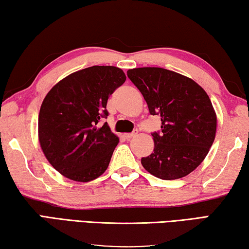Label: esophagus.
Listing matches in <instances>:
<instances>
[{
	"label": "esophagus",
	"instance_id": "34e87169",
	"mask_svg": "<svg viewBox=\"0 0 249 249\" xmlns=\"http://www.w3.org/2000/svg\"><path fill=\"white\" fill-rule=\"evenodd\" d=\"M125 139H131V138H134L138 136V130H136V131H133L132 133H124V134Z\"/></svg>",
	"mask_w": 249,
	"mask_h": 249
}]
</instances>
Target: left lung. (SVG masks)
Wrapping results in <instances>:
<instances>
[{
    "label": "left lung",
    "mask_w": 249,
    "mask_h": 249,
    "mask_svg": "<svg viewBox=\"0 0 249 249\" xmlns=\"http://www.w3.org/2000/svg\"><path fill=\"white\" fill-rule=\"evenodd\" d=\"M151 115L160 116L162 131L152 134L154 152L141 164L164 180L185 177L206 159L216 132V113L201 86L162 68L128 70Z\"/></svg>",
    "instance_id": "left-lung-1"
}]
</instances>
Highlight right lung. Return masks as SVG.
<instances>
[{"instance_id": "right-lung-1", "label": "right lung", "mask_w": 249, "mask_h": 249, "mask_svg": "<svg viewBox=\"0 0 249 249\" xmlns=\"http://www.w3.org/2000/svg\"><path fill=\"white\" fill-rule=\"evenodd\" d=\"M121 69L94 65L65 76L48 91L38 117L40 147L69 179L94 180L106 171L119 143L107 122L108 97L125 81Z\"/></svg>"}]
</instances>
